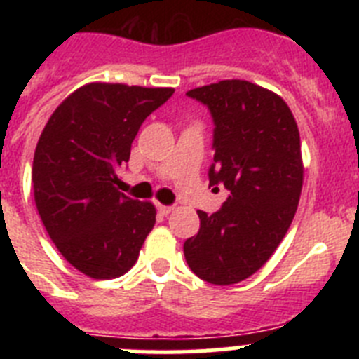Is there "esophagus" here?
Returning a JSON list of instances; mask_svg holds the SVG:
<instances>
[{
  "instance_id": "esophagus-1",
  "label": "esophagus",
  "mask_w": 359,
  "mask_h": 359,
  "mask_svg": "<svg viewBox=\"0 0 359 359\" xmlns=\"http://www.w3.org/2000/svg\"><path fill=\"white\" fill-rule=\"evenodd\" d=\"M156 210H158V214H160V215H169L170 212L174 210V208L169 207V205H160V203H158Z\"/></svg>"
}]
</instances>
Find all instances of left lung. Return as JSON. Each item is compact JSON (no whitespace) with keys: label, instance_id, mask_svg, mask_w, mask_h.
<instances>
[{"label":"left lung","instance_id":"obj_1","mask_svg":"<svg viewBox=\"0 0 359 359\" xmlns=\"http://www.w3.org/2000/svg\"><path fill=\"white\" fill-rule=\"evenodd\" d=\"M210 111V185L230 190L183 244L189 268L215 286L248 278L273 255L302 192L300 135L287 104L248 81H221L187 93Z\"/></svg>","mask_w":359,"mask_h":359}]
</instances>
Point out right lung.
I'll use <instances>...</instances> for the list:
<instances>
[{"label":"right lung","mask_w":359,"mask_h":359,"mask_svg":"<svg viewBox=\"0 0 359 359\" xmlns=\"http://www.w3.org/2000/svg\"><path fill=\"white\" fill-rule=\"evenodd\" d=\"M172 93L93 82L69 95L41 133L32 167L37 210L57 250L88 277L131 269L156 223L151 203L120 192L116 172L144 120Z\"/></svg>","instance_id":"right-lung-1"}]
</instances>
